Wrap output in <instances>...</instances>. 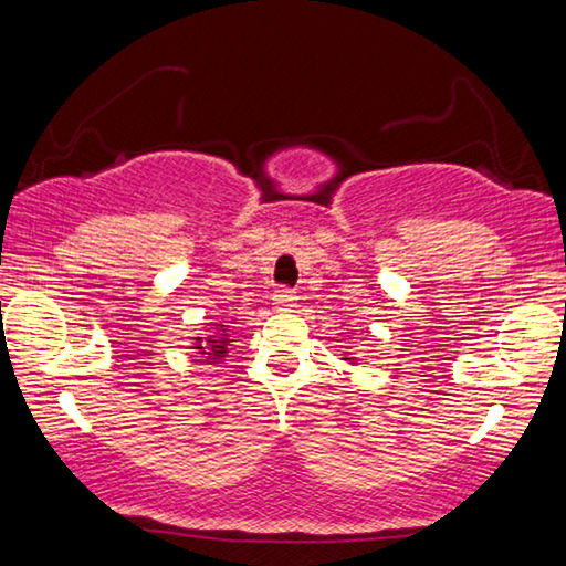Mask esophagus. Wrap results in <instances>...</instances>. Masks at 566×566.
Here are the masks:
<instances>
[{"mask_svg": "<svg viewBox=\"0 0 566 566\" xmlns=\"http://www.w3.org/2000/svg\"><path fill=\"white\" fill-rule=\"evenodd\" d=\"M274 306L280 312H292L296 306V296L290 290H276L274 292Z\"/></svg>", "mask_w": 566, "mask_h": 566, "instance_id": "34e87169", "label": "esophagus"}]
</instances>
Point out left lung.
Instances as JSON below:
<instances>
[{
	"label": "left lung",
	"mask_w": 566,
	"mask_h": 566,
	"mask_svg": "<svg viewBox=\"0 0 566 566\" xmlns=\"http://www.w3.org/2000/svg\"><path fill=\"white\" fill-rule=\"evenodd\" d=\"M342 359H344V361H349L352 367H359V364H361V359H359V357H354L352 352H344V354H342Z\"/></svg>",
	"instance_id": "1"
}]
</instances>
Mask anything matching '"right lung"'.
<instances>
[{
    "label": "right lung",
    "mask_w": 566,
    "mask_h": 566,
    "mask_svg": "<svg viewBox=\"0 0 566 566\" xmlns=\"http://www.w3.org/2000/svg\"><path fill=\"white\" fill-rule=\"evenodd\" d=\"M234 324L237 319H217L209 322L202 334L191 337L189 349H195L199 361L222 364L229 357V349L234 347Z\"/></svg>",
    "instance_id": "add662e5"
}]
</instances>
